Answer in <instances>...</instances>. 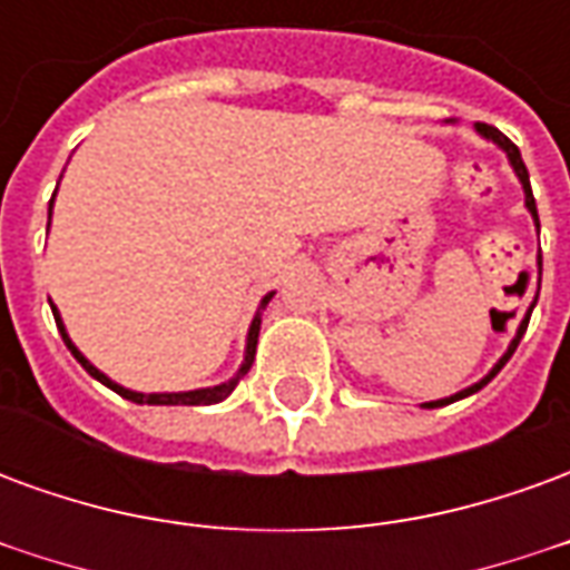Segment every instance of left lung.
<instances>
[{"mask_svg":"<svg viewBox=\"0 0 570 570\" xmlns=\"http://www.w3.org/2000/svg\"><path fill=\"white\" fill-rule=\"evenodd\" d=\"M476 134H479V137H482V140L494 142V146H498V149H501L503 155H507V161H510V167H513L515 179L522 183V191H525V207H528V213H531V219H534V228H538V232H540L538 204H534V195H531V179H528V167H525V161H522V155H519V149H515L513 142H510V140H507V137H503L501 130L491 128V125H476ZM540 272H543V259H540V253H538V274H540ZM534 305H538V298L531 302V308L525 311V317L519 321V330H515L513 342L507 345V351H503V354H501V360H498V363L491 366L489 375H482V379H479L476 384H470V387H464V391H458V394L442 396V400H430V403H424V409L449 406V403H454V400H464V396H470V394H476V391H482V387H485V384H489L491 379H494V375H498V372L503 370V366H507V360L513 357V351H515V345H519V338L525 335L528 321H531V311H534Z\"/></svg>","mask_w":570,"mask_h":570,"instance_id":"left-lung-1","label":"left lung"}]
</instances>
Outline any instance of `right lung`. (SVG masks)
<instances>
[{
  "mask_svg": "<svg viewBox=\"0 0 570 570\" xmlns=\"http://www.w3.org/2000/svg\"><path fill=\"white\" fill-rule=\"evenodd\" d=\"M60 179H63V174H60ZM55 198H57V188L55 195H51V200H48V228H51V213H55ZM274 293H265L259 302V311H256V317H253V323H249V333H247V347H244V360H240V366H237V372L228 379V382L223 384H213V387H198V391H170V394H142V391H130V387H125V384L112 382L106 372H100L97 366H94L91 360L81 354L79 347L72 345V338H69L67 326H63V317H60V311H57V305H51V311H55V321H57V330H60V335H63V342H67V347L72 351V357L79 360L81 366H85V372L91 375V379H97L100 384H106L109 391H116L118 396H125V400H130V403H137V406H213V403H223L225 396L232 394L237 387V382L244 379L249 372V366H253V360H256V342H259V326H262V311H265V305L272 302ZM51 302V298H48Z\"/></svg>",
  "mask_w": 570,
  "mask_h": 570,
  "instance_id": "obj_1",
  "label": "right lung"
}]
</instances>
